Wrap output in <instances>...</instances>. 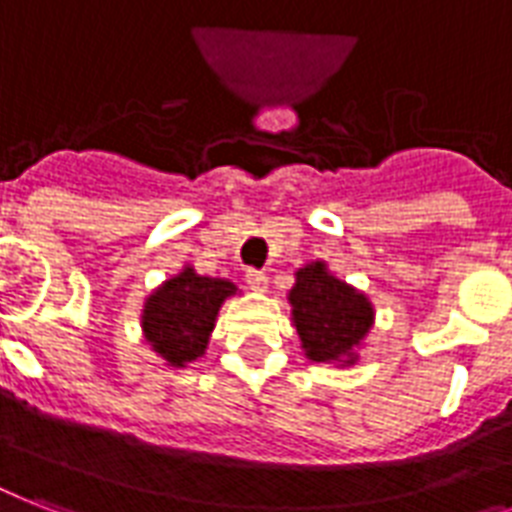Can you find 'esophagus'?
<instances>
[{"instance_id": "1", "label": "esophagus", "mask_w": 512, "mask_h": 512, "mask_svg": "<svg viewBox=\"0 0 512 512\" xmlns=\"http://www.w3.org/2000/svg\"><path fill=\"white\" fill-rule=\"evenodd\" d=\"M247 284H249V289H255V292H265V287H268V276H265V271H255V268H249Z\"/></svg>"}]
</instances>
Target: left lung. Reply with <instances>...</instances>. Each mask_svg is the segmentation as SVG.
I'll return each mask as SVG.
<instances>
[{
    "mask_svg": "<svg viewBox=\"0 0 512 512\" xmlns=\"http://www.w3.org/2000/svg\"><path fill=\"white\" fill-rule=\"evenodd\" d=\"M295 276L289 303L305 356L311 361L353 364V350L372 327V303L345 281L335 279L324 263L305 265Z\"/></svg>",
    "mask_w": 512,
    "mask_h": 512,
    "instance_id": "1",
    "label": "left lung"
}]
</instances>
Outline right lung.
<instances>
[{"instance_id":"1","label":"right lung","mask_w":512,"mask_h":512,"mask_svg":"<svg viewBox=\"0 0 512 512\" xmlns=\"http://www.w3.org/2000/svg\"><path fill=\"white\" fill-rule=\"evenodd\" d=\"M236 292L231 281L199 276L193 268L164 281L143 308V332L151 348L172 366H185L204 353L209 332L225 297Z\"/></svg>"}]
</instances>
